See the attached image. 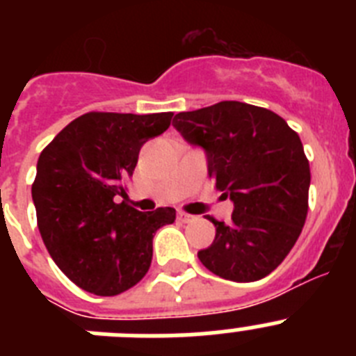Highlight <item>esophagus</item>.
I'll return each mask as SVG.
<instances>
[{
	"label": "esophagus",
	"mask_w": 356,
	"mask_h": 356,
	"mask_svg": "<svg viewBox=\"0 0 356 356\" xmlns=\"http://www.w3.org/2000/svg\"><path fill=\"white\" fill-rule=\"evenodd\" d=\"M178 219L184 222H191L196 219V216H191V213H187V212H178Z\"/></svg>",
	"instance_id": "34e87169"
}]
</instances>
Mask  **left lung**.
<instances>
[{"label": "left lung", "mask_w": 356, "mask_h": 356, "mask_svg": "<svg viewBox=\"0 0 356 356\" xmlns=\"http://www.w3.org/2000/svg\"><path fill=\"white\" fill-rule=\"evenodd\" d=\"M172 127L205 151L209 176L234 203L232 221L197 251L201 264L232 282H257L292 250L308 212L310 165L300 135L278 114L241 102L180 112Z\"/></svg>", "instance_id": "1"}]
</instances>
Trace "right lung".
Instances as JSON below:
<instances>
[{
  "instance_id": "obj_1",
  "label": "right lung",
  "mask_w": 356,
  "mask_h": 356,
  "mask_svg": "<svg viewBox=\"0 0 356 356\" xmlns=\"http://www.w3.org/2000/svg\"><path fill=\"white\" fill-rule=\"evenodd\" d=\"M171 118L89 112L40 153L31 185L40 237L58 269L83 291L115 296L139 284L156 229L175 222L171 207L139 212L124 203V181L140 147L168 130Z\"/></svg>"
}]
</instances>
